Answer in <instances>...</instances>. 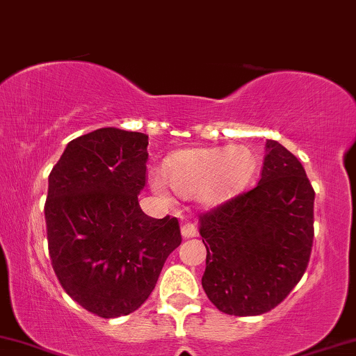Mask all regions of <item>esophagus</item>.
<instances>
[{
	"instance_id": "34e87169",
	"label": "esophagus",
	"mask_w": 356,
	"mask_h": 356,
	"mask_svg": "<svg viewBox=\"0 0 356 356\" xmlns=\"http://www.w3.org/2000/svg\"><path fill=\"white\" fill-rule=\"evenodd\" d=\"M181 234L183 238H194V236L197 234V228H195L194 223L186 221V223L181 225Z\"/></svg>"
}]
</instances>
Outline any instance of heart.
Segmentation results:
<instances>
[{
	"label": "heart",
	"instance_id": "1",
	"mask_svg": "<svg viewBox=\"0 0 356 356\" xmlns=\"http://www.w3.org/2000/svg\"><path fill=\"white\" fill-rule=\"evenodd\" d=\"M257 168L255 154L245 146L191 149L172 157L165 167L168 183L178 194L199 195L205 204H218L238 193ZM152 188L165 197L167 183L152 177Z\"/></svg>",
	"mask_w": 356,
	"mask_h": 356
}]
</instances>
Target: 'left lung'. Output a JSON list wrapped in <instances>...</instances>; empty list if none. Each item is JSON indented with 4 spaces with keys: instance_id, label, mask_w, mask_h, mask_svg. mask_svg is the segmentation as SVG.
Instances as JSON below:
<instances>
[{
    "instance_id": "1",
    "label": "left lung",
    "mask_w": 356,
    "mask_h": 356,
    "mask_svg": "<svg viewBox=\"0 0 356 356\" xmlns=\"http://www.w3.org/2000/svg\"><path fill=\"white\" fill-rule=\"evenodd\" d=\"M313 204L302 163L268 140L257 186L200 213L207 249L202 287L220 312L261 315L289 296L310 261Z\"/></svg>"
}]
</instances>
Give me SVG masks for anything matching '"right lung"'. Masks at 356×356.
<instances>
[{"instance_id":"1","label":"right lung","mask_w":356,"mask_h":356,"mask_svg":"<svg viewBox=\"0 0 356 356\" xmlns=\"http://www.w3.org/2000/svg\"><path fill=\"white\" fill-rule=\"evenodd\" d=\"M147 144L144 133L99 128L67 144L49 173L51 265L64 291L101 318L138 310L181 244L175 216L152 218L138 202L147 181Z\"/></svg>"}]
</instances>
